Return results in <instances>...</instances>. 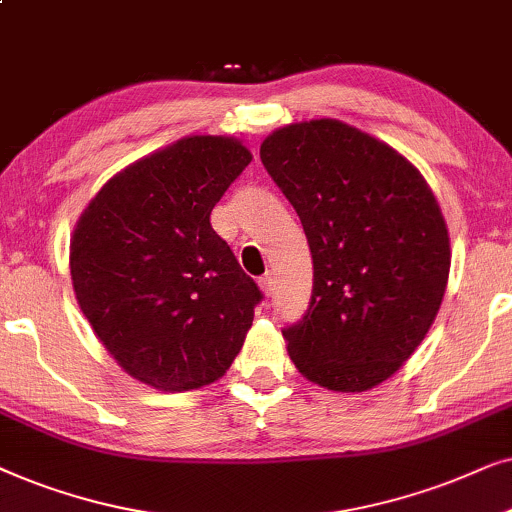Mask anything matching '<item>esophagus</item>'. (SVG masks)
I'll return each mask as SVG.
<instances>
[{
  "instance_id": "esophagus-1",
  "label": "esophagus",
  "mask_w": 512,
  "mask_h": 512,
  "mask_svg": "<svg viewBox=\"0 0 512 512\" xmlns=\"http://www.w3.org/2000/svg\"><path fill=\"white\" fill-rule=\"evenodd\" d=\"M260 288H262L264 295H271V292H274V276L264 274V276L260 278Z\"/></svg>"
}]
</instances>
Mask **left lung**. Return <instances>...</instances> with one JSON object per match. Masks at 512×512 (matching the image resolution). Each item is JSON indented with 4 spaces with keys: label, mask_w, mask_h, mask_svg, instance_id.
I'll use <instances>...</instances> for the list:
<instances>
[{
    "label": "left lung",
    "mask_w": 512,
    "mask_h": 512,
    "mask_svg": "<svg viewBox=\"0 0 512 512\" xmlns=\"http://www.w3.org/2000/svg\"><path fill=\"white\" fill-rule=\"evenodd\" d=\"M260 159L313 260L309 309L283 330L290 360L330 391H367L438 316L452 262L438 201L403 154L337 119L278 128Z\"/></svg>",
    "instance_id": "1"
}]
</instances>
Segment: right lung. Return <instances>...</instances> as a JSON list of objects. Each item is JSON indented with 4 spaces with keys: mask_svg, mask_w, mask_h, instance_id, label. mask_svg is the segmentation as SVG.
Returning <instances> with one entry per match:
<instances>
[{
    "mask_svg": "<svg viewBox=\"0 0 512 512\" xmlns=\"http://www.w3.org/2000/svg\"><path fill=\"white\" fill-rule=\"evenodd\" d=\"M250 161L234 138H182L114 175L79 217L74 295L102 346L142 384L201 388L241 351L262 292L210 213Z\"/></svg>",
    "mask_w": 512,
    "mask_h": 512,
    "instance_id": "1",
    "label": "right lung"
}]
</instances>
